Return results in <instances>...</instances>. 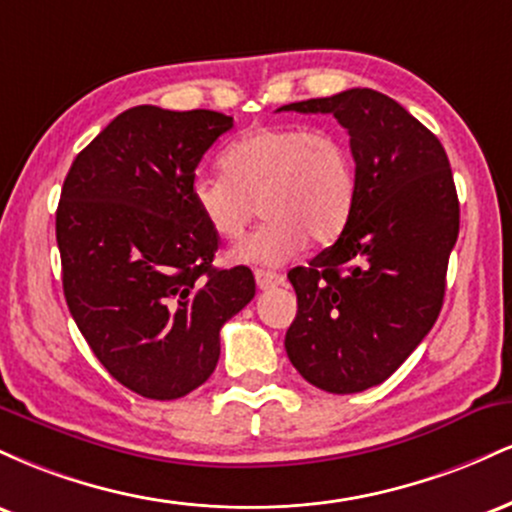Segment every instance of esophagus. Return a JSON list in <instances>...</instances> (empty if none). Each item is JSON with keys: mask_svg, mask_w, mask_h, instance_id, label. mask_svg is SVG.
Listing matches in <instances>:
<instances>
[{"mask_svg": "<svg viewBox=\"0 0 512 512\" xmlns=\"http://www.w3.org/2000/svg\"><path fill=\"white\" fill-rule=\"evenodd\" d=\"M255 281H257V286H260L262 291H267V289H274V286H281L284 284V274H279V272H269V269H255Z\"/></svg>", "mask_w": 512, "mask_h": 512, "instance_id": "obj_1", "label": "esophagus"}]
</instances>
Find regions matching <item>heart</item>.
Masks as SVG:
<instances>
[{
	"label": "heart",
	"instance_id": "1",
	"mask_svg": "<svg viewBox=\"0 0 512 512\" xmlns=\"http://www.w3.org/2000/svg\"><path fill=\"white\" fill-rule=\"evenodd\" d=\"M223 175H195L192 207L214 236L238 240L255 219L267 221L228 252L236 264L289 262L308 238L327 245L342 236L356 204V163L339 132L272 125L238 137L221 154Z\"/></svg>",
	"mask_w": 512,
	"mask_h": 512
}]
</instances>
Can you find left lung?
I'll return each mask as SVG.
<instances>
[{"label":"left lung","instance_id":"left-lung-1","mask_svg":"<svg viewBox=\"0 0 512 512\" xmlns=\"http://www.w3.org/2000/svg\"><path fill=\"white\" fill-rule=\"evenodd\" d=\"M279 110L330 113L349 132L356 204L342 236L289 272L298 298L286 354L310 385L351 395L380 385L438 320L460 202L436 134L373 88Z\"/></svg>","mask_w":512,"mask_h":512}]
</instances>
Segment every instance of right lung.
I'll return each mask as SVG.
<instances>
[{"label":"right lung","mask_w":512,"mask_h":512,"mask_svg":"<svg viewBox=\"0 0 512 512\" xmlns=\"http://www.w3.org/2000/svg\"><path fill=\"white\" fill-rule=\"evenodd\" d=\"M233 127L214 110L137 105L74 158L57 207L69 313L105 370L146 399L207 383L223 322L255 296L248 267L216 269L219 236L190 182Z\"/></svg>","instance_id":"right-lung-1"}]
</instances>
